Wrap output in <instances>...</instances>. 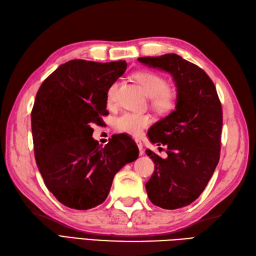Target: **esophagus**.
Instances as JSON below:
<instances>
[{"mask_svg":"<svg viewBox=\"0 0 256 256\" xmlns=\"http://www.w3.org/2000/svg\"><path fill=\"white\" fill-rule=\"evenodd\" d=\"M135 142L137 144V147L140 149V154H144V149H142V142L140 140H135Z\"/></svg>","mask_w":256,"mask_h":256,"instance_id":"esophagus-1","label":"esophagus"}]
</instances>
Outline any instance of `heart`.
Returning a JSON list of instances; mask_svg holds the SVG:
<instances>
[{
  "label": "heart",
  "instance_id": "obj_1",
  "mask_svg": "<svg viewBox=\"0 0 256 256\" xmlns=\"http://www.w3.org/2000/svg\"><path fill=\"white\" fill-rule=\"evenodd\" d=\"M145 90L147 95L152 97V106L159 112H166L173 107L174 95L168 90V84L163 76L154 72H138L135 74ZM119 83L114 82L110 85L107 93V100L109 104L116 100ZM150 123V118L142 114L123 112L116 118L114 126L121 133H126L132 136H140L144 128H146Z\"/></svg>",
  "mask_w": 256,
  "mask_h": 256
}]
</instances>
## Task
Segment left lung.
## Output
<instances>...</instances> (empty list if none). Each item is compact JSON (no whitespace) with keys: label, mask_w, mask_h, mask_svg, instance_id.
Masks as SVG:
<instances>
[{"label":"left lung","mask_w":256,"mask_h":256,"mask_svg":"<svg viewBox=\"0 0 256 256\" xmlns=\"http://www.w3.org/2000/svg\"><path fill=\"white\" fill-rule=\"evenodd\" d=\"M147 67L168 72L178 90L175 110L150 128L152 144L168 156L147 149L154 172L146 182L149 200L166 210L184 208L204 190L220 160L222 110L215 85L198 66L176 54L140 57Z\"/></svg>","instance_id":"obj_1"}]
</instances>
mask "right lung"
Here are the masks:
<instances>
[{
    "mask_svg": "<svg viewBox=\"0 0 256 256\" xmlns=\"http://www.w3.org/2000/svg\"><path fill=\"white\" fill-rule=\"evenodd\" d=\"M126 60H83L60 64L38 88L31 111L36 166L45 186L64 206L88 210L106 200L116 172L138 158V148L114 136L104 147L93 123L108 114L107 93Z\"/></svg>",
    "mask_w": 256,
    "mask_h": 256,
    "instance_id": "right-lung-1",
    "label": "right lung"
}]
</instances>
